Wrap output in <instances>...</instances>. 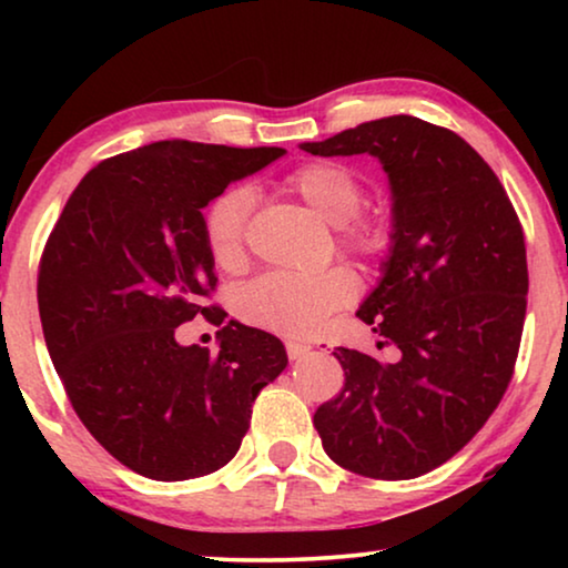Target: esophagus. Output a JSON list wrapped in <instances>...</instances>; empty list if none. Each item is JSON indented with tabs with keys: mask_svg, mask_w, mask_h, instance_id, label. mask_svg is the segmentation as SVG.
I'll use <instances>...</instances> for the list:
<instances>
[{
	"mask_svg": "<svg viewBox=\"0 0 568 568\" xmlns=\"http://www.w3.org/2000/svg\"><path fill=\"white\" fill-rule=\"evenodd\" d=\"M310 352H313V346L310 344H302V341H286V356H290L292 362L305 359Z\"/></svg>",
	"mask_w": 568,
	"mask_h": 568,
	"instance_id": "34e87169",
	"label": "esophagus"
}]
</instances>
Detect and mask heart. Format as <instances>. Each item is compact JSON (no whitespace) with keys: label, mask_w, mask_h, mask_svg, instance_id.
<instances>
[{"label":"heart","mask_w":568,"mask_h":568,"mask_svg":"<svg viewBox=\"0 0 568 568\" xmlns=\"http://www.w3.org/2000/svg\"><path fill=\"white\" fill-rule=\"evenodd\" d=\"M290 185L325 222L338 227V240L346 251L364 261H379L390 251V230L379 220L359 216L364 189L352 168L338 162H310L294 170ZM253 201L251 185H232L206 209V245L220 266H237L243 258ZM356 276L344 266L315 274L268 271L237 286L232 310L247 325L284 336H307L321 328L331 313L346 307L356 297Z\"/></svg>","instance_id":"heart-1"}]
</instances>
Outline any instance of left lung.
Instances as JSON below:
<instances>
[{
	"label": "left lung",
	"mask_w": 568,
	"mask_h": 568,
	"mask_svg": "<svg viewBox=\"0 0 568 568\" xmlns=\"http://www.w3.org/2000/svg\"><path fill=\"white\" fill-rule=\"evenodd\" d=\"M321 158L372 154L393 193L390 255L359 315L395 359L338 346L346 383L315 410L323 449L367 478L424 476L476 437L515 372L527 307L523 224L455 131L414 115L359 123Z\"/></svg>",
	"instance_id": "obj_1"
}]
</instances>
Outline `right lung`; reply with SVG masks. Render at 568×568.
I'll list each match as a JSON object with an SVG mask.
<instances>
[{"label": "right lung", "instance_id": "1", "mask_svg": "<svg viewBox=\"0 0 568 568\" xmlns=\"http://www.w3.org/2000/svg\"><path fill=\"white\" fill-rule=\"evenodd\" d=\"M282 146L237 150L173 139L115 154L82 178L43 247V338L88 432L139 476L220 470L251 426L253 400L286 367L284 344L230 321L221 352L181 347L178 324L224 310L204 209Z\"/></svg>", "mask_w": 568, "mask_h": 568}]
</instances>
